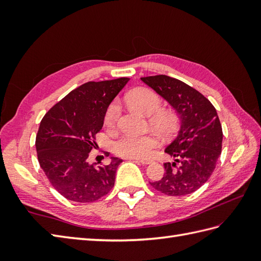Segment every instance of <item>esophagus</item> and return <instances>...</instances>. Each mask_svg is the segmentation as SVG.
Masks as SVG:
<instances>
[{"mask_svg":"<svg viewBox=\"0 0 261 261\" xmlns=\"http://www.w3.org/2000/svg\"><path fill=\"white\" fill-rule=\"evenodd\" d=\"M136 163H140L141 165H149V164H151V163H153V160H151V159H134Z\"/></svg>","mask_w":261,"mask_h":261,"instance_id":"1","label":"esophagus"}]
</instances>
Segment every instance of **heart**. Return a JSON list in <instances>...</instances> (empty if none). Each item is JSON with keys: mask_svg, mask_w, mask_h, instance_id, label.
<instances>
[{"mask_svg": "<svg viewBox=\"0 0 261 261\" xmlns=\"http://www.w3.org/2000/svg\"><path fill=\"white\" fill-rule=\"evenodd\" d=\"M124 101L131 108L139 110L143 114L153 115L149 119L151 127L159 135L168 136L175 131L177 116L168 110H159L162 108V98L156 92L149 88L140 87L129 92ZM120 105L113 102L105 113V124L108 127H114L120 116ZM158 145V139L153 135H123L114 142L113 151L123 158H146L151 153L152 149Z\"/></svg>", "mask_w": 261, "mask_h": 261, "instance_id": "1", "label": "heart"}]
</instances>
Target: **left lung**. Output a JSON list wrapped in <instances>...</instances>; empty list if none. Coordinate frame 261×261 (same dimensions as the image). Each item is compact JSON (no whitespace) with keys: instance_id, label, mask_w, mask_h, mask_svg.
Masks as SVG:
<instances>
[{"instance_id":"obj_1","label":"left lung","mask_w":261,"mask_h":261,"mask_svg":"<svg viewBox=\"0 0 261 261\" xmlns=\"http://www.w3.org/2000/svg\"><path fill=\"white\" fill-rule=\"evenodd\" d=\"M166 99L180 118L178 135L165 149L174 158L165 163V174L150 185L169 196L197 191L212 175L222 149L223 132L215 108L203 94L166 75L141 77Z\"/></svg>"}]
</instances>
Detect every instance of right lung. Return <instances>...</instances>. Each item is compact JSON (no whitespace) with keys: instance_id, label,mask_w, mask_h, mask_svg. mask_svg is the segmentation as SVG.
Wrapping results in <instances>:
<instances>
[{"instance_id":"right-lung-1","label":"right lung","mask_w":261,"mask_h":261,"mask_svg":"<svg viewBox=\"0 0 261 261\" xmlns=\"http://www.w3.org/2000/svg\"><path fill=\"white\" fill-rule=\"evenodd\" d=\"M130 79L87 82L48 111L36 137L38 160L59 194L79 203L95 202L112 190L122 159L109 165L88 163L107 110ZM109 156V153H108Z\"/></svg>"}]
</instances>
